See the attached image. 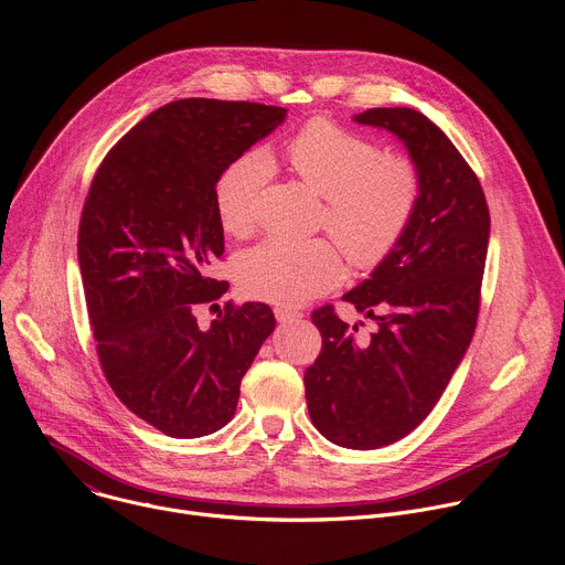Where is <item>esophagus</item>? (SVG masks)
Masks as SVG:
<instances>
[{
  "instance_id": "34e87169",
  "label": "esophagus",
  "mask_w": 565,
  "mask_h": 565,
  "mask_svg": "<svg viewBox=\"0 0 565 565\" xmlns=\"http://www.w3.org/2000/svg\"><path fill=\"white\" fill-rule=\"evenodd\" d=\"M275 317L277 321H281V324H286V321H295V319H301V312L297 310H290V308H275Z\"/></svg>"
}]
</instances>
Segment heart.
Segmentation results:
<instances>
[{"instance_id": "obj_1", "label": "heart", "mask_w": 565, "mask_h": 565, "mask_svg": "<svg viewBox=\"0 0 565 565\" xmlns=\"http://www.w3.org/2000/svg\"><path fill=\"white\" fill-rule=\"evenodd\" d=\"M284 156L292 177L324 196L319 225L355 268H375L393 253L423 196V177L409 156L386 153L331 118L299 127ZM270 174V158L259 149L241 153L218 174L214 207L227 234L253 230ZM234 277L248 297L299 306L333 290L344 279V262L329 238L270 236L236 255Z\"/></svg>"}]
</instances>
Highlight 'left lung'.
<instances>
[{"label": "left lung", "mask_w": 565, "mask_h": 565, "mask_svg": "<svg viewBox=\"0 0 565 565\" xmlns=\"http://www.w3.org/2000/svg\"><path fill=\"white\" fill-rule=\"evenodd\" d=\"M355 122L405 142L423 196L393 253L342 297L375 321V331L360 338L358 324L349 327L331 303L312 310L321 353L303 384L321 436L349 449H377L429 416L471 342L490 210L467 160L420 111L366 109Z\"/></svg>", "instance_id": "8db88e82"}]
</instances>
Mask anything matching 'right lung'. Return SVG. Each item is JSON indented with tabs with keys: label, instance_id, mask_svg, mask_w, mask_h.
Masks as SVG:
<instances>
[{
	"label": "right lung",
	"instance_id": "right-lung-1",
	"mask_svg": "<svg viewBox=\"0 0 565 565\" xmlns=\"http://www.w3.org/2000/svg\"><path fill=\"white\" fill-rule=\"evenodd\" d=\"M284 118L259 103L174 100L129 129L92 181L77 262L100 366L122 405L166 436L225 427L275 331L268 303L227 301L207 331L194 310L227 290L210 277L223 255L214 183Z\"/></svg>",
	"mask_w": 565,
	"mask_h": 565
}]
</instances>
